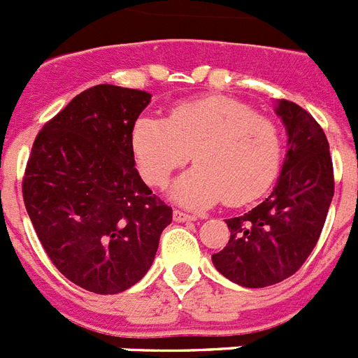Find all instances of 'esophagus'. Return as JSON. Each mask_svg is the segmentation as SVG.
Masks as SVG:
<instances>
[{"mask_svg": "<svg viewBox=\"0 0 358 358\" xmlns=\"http://www.w3.org/2000/svg\"><path fill=\"white\" fill-rule=\"evenodd\" d=\"M173 217H175L176 223H187V221H194L196 215L187 214V212H183V210H175L173 212Z\"/></svg>", "mask_w": 358, "mask_h": 358, "instance_id": "obj_1", "label": "esophagus"}]
</instances>
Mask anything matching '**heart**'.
<instances>
[{"instance_id":"1","label":"heart","mask_w":358,"mask_h":358,"mask_svg":"<svg viewBox=\"0 0 358 358\" xmlns=\"http://www.w3.org/2000/svg\"><path fill=\"white\" fill-rule=\"evenodd\" d=\"M141 176L164 187L191 157L198 164L180 176L171 196L205 208L227 199L241 207L271 187L282 164V134L271 117L246 103L207 96L173 107L166 119L144 115L131 131Z\"/></svg>"}]
</instances>
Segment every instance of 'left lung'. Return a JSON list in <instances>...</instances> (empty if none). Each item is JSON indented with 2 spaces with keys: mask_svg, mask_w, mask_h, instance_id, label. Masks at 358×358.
<instances>
[{
  "mask_svg": "<svg viewBox=\"0 0 358 358\" xmlns=\"http://www.w3.org/2000/svg\"><path fill=\"white\" fill-rule=\"evenodd\" d=\"M276 114L289 135L282 175L253 210L227 219L230 241L212 255L215 269L243 287H267L294 275L317 244L334 198V164L323 128L287 99H280Z\"/></svg>",
  "mask_w": 358,
  "mask_h": 358,
  "instance_id": "8db88e82",
  "label": "left lung"
}]
</instances>
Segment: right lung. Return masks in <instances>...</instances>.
Returning a JSON list of instances; mask_svg holds the SVG:
<instances>
[{
    "mask_svg": "<svg viewBox=\"0 0 358 358\" xmlns=\"http://www.w3.org/2000/svg\"><path fill=\"white\" fill-rule=\"evenodd\" d=\"M150 99L107 83L80 92L38 131L22 176L24 207L50 260L96 294L139 282L173 219L135 169L131 131Z\"/></svg>",
    "mask_w": 358,
    "mask_h": 358,
    "instance_id": "add662e5",
    "label": "right lung"
}]
</instances>
